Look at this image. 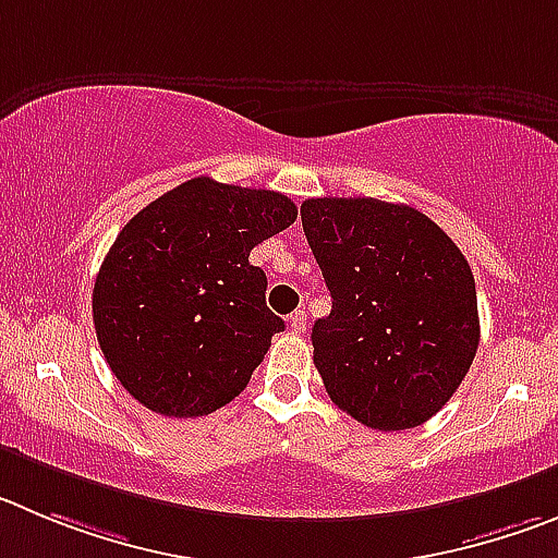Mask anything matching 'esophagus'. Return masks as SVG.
Segmentation results:
<instances>
[{"instance_id":"esophagus-1","label":"esophagus","mask_w":558,"mask_h":558,"mask_svg":"<svg viewBox=\"0 0 558 558\" xmlns=\"http://www.w3.org/2000/svg\"><path fill=\"white\" fill-rule=\"evenodd\" d=\"M289 327L294 332H305V311H294V314L289 316Z\"/></svg>"}]
</instances>
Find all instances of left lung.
<instances>
[{"mask_svg": "<svg viewBox=\"0 0 558 558\" xmlns=\"http://www.w3.org/2000/svg\"><path fill=\"white\" fill-rule=\"evenodd\" d=\"M300 217L332 296L330 316L311 332L330 399L372 429L429 421L476 357L465 255L404 203L308 197Z\"/></svg>", "mask_w": 558, "mask_h": 558, "instance_id": "obj_1", "label": "left lung"}]
</instances>
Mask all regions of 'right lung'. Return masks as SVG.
Returning a JSON list of instances; mask_svg holds the SVG:
<instances>
[{
	"instance_id": "add662e5",
	"label": "right lung",
	"mask_w": 558,
	"mask_h": 558,
	"mask_svg": "<svg viewBox=\"0 0 558 558\" xmlns=\"http://www.w3.org/2000/svg\"><path fill=\"white\" fill-rule=\"evenodd\" d=\"M296 220L272 190L192 179L123 226L93 286V325L109 368L148 410L195 418L250 383L283 319L250 250Z\"/></svg>"
}]
</instances>
